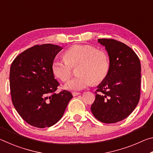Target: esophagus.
I'll use <instances>...</instances> for the list:
<instances>
[{
    "label": "esophagus",
    "mask_w": 153,
    "mask_h": 153,
    "mask_svg": "<svg viewBox=\"0 0 153 153\" xmlns=\"http://www.w3.org/2000/svg\"><path fill=\"white\" fill-rule=\"evenodd\" d=\"M80 94L79 92H72V95L74 96V97H76V96L79 95Z\"/></svg>",
    "instance_id": "34e87169"
}]
</instances>
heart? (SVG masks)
Wrapping results in <instances>:
<instances>
[{
  "instance_id": "heart-1",
  "label": "heart",
  "mask_w": 153,
  "mask_h": 153,
  "mask_svg": "<svg viewBox=\"0 0 153 153\" xmlns=\"http://www.w3.org/2000/svg\"><path fill=\"white\" fill-rule=\"evenodd\" d=\"M65 59H56L51 69L53 74L63 82L71 76V67L79 65V76L65 84L64 88L81 90L92 84L102 82L110 69V61L107 53L91 45H74L64 53Z\"/></svg>"
}]
</instances>
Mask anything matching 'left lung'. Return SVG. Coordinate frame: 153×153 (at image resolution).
<instances>
[{
	"instance_id": "left-lung-1",
	"label": "left lung",
	"mask_w": 153,
	"mask_h": 153,
	"mask_svg": "<svg viewBox=\"0 0 153 153\" xmlns=\"http://www.w3.org/2000/svg\"><path fill=\"white\" fill-rule=\"evenodd\" d=\"M110 61L106 78L97 86L91 111L98 121L113 123L126 119L136 107L140 96L141 65L138 56L125 44L98 39Z\"/></svg>"
}]
</instances>
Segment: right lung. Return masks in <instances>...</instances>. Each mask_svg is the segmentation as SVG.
I'll return each instance as SVG.
<instances>
[{"mask_svg":"<svg viewBox=\"0 0 153 153\" xmlns=\"http://www.w3.org/2000/svg\"><path fill=\"white\" fill-rule=\"evenodd\" d=\"M63 47L45 44L27 49L14 59L9 80L12 102L30 125L51 127L63 117L73 96L67 90L55 93L59 85L52 63Z\"/></svg>","mask_w":153,"mask_h":153,"instance_id":"obj_1","label":"right lung"}]
</instances>
